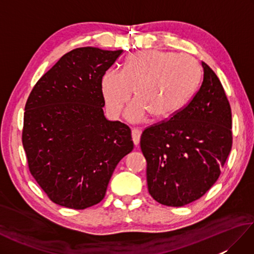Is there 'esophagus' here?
Returning <instances> with one entry per match:
<instances>
[{"instance_id":"1","label":"esophagus","mask_w":254,"mask_h":254,"mask_svg":"<svg viewBox=\"0 0 254 254\" xmlns=\"http://www.w3.org/2000/svg\"><path fill=\"white\" fill-rule=\"evenodd\" d=\"M141 130H138V128H133L132 130V139H133V143L135 146L139 144V139H141Z\"/></svg>"}]
</instances>
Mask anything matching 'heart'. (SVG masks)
<instances>
[{
	"mask_svg": "<svg viewBox=\"0 0 254 254\" xmlns=\"http://www.w3.org/2000/svg\"><path fill=\"white\" fill-rule=\"evenodd\" d=\"M198 67L188 55L168 51L142 50L124 61L122 71L109 68L101 77L100 87L108 111L117 117L130 100L128 121L142 122L152 115L163 120L179 111L187 104L197 83Z\"/></svg>",
	"mask_w": 254,
	"mask_h": 254,
	"instance_id": "1",
	"label": "heart"
}]
</instances>
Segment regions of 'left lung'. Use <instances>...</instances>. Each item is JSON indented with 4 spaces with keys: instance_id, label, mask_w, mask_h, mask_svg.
<instances>
[{
    "instance_id": "left-lung-1",
    "label": "left lung",
    "mask_w": 254,
    "mask_h": 254,
    "mask_svg": "<svg viewBox=\"0 0 254 254\" xmlns=\"http://www.w3.org/2000/svg\"><path fill=\"white\" fill-rule=\"evenodd\" d=\"M201 65L203 80L191 101L141 136L148 192L167 206L203 196L217 181L233 145L225 90L213 69L203 61Z\"/></svg>"
}]
</instances>
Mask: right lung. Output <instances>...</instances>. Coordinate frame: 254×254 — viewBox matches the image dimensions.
<instances>
[{
    "mask_svg": "<svg viewBox=\"0 0 254 254\" xmlns=\"http://www.w3.org/2000/svg\"><path fill=\"white\" fill-rule=\"evenodd\" d=\"M123 50L77 48L64 55L28 97L23 146L29 170L52 202L98 204L119 161L132 152L130 127L107 120L100 82Z\"/></svg>",
    "mask_w": 254,
    "mask_h": 254,
    "instance_id": "right-lung-1",
    "label": "right lung"
}]
</instances>
